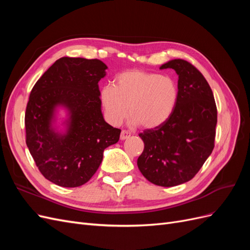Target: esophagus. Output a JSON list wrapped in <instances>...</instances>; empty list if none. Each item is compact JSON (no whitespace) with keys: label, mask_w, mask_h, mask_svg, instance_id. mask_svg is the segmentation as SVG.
I'll list each match as a JSON object with an SVG mask.
<instances>
[{"label":"esophagus","mask_w":250,"mask_h":250,"mask_svg":"<svg viewBox=\"0 0 250 250\" xmlns=\"http://www.w3.org/2000/svg\"><path fill=\"white\" fill-rule=\"evenodd\" d=\"M131 135V133L128 131V130H122L121 131V135H120V138H121V140H126V139H128Z\"/></svg>","instance_id":"1"}]
</instances>
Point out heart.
Returning a JSON list of instances; mask_svg holds the SVG:
<instances>
[{
    "mask_svg": "<svg viewBox=\"0 0 250 250\" xmlns=\"http://www.w3.org/2000/svg\"><path fill=\"white\" fill-rule=\"evenodd\" d=\"M177 98V84L171 77L139 70L119 74L113 85L100 89L104 116L112 125H120L129 113L133 124L160 126L171 116Z\"/></svg>",
    "mask_w": 250,
    "mask_h": 250,
    "instance_id": "heart-1",
    "label": "heart"
}]
</instances>
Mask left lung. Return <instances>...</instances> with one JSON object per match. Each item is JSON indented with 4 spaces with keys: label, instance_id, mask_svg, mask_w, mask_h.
<instances>
[{
    "label": "left lung",
    "instance_id": "1",
    "mask_svg": "<svg viewBox=\"0 0 250 250\" xmlns=\"http://www.w3.org/2000/svg\"><path fill=\"white\" fill-rule=\"evenodd\" d=\"M178 75V98L171 116L163 124L144 130L141 173L150 183L174 187L191 180L215 147L217 106L207 79L187 60L173 59L161 70Z\"/></svg>",
    "mask_w": 250,
    "mask_h": 250
}]
</instances>
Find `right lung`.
Instances as JSON below:
<instances>
[{"instance_id": "1", "label": "right lung", "mask_w": 250, "mask_h": 250, "mask_svg": "<svg viewBox=\"0 0 250 250\" xmlns=\"http://www.w3.org/2000/svg\"><path fill=\"white\" fill-rule=\"evenodd\" d=\"M106 64L99 59L62 57L36 81L25 113L26 144L44 178L76 188L93 177L103 151L120 139L121 129L105 122L98 82ZM69 110L68 131L51 129L55 108Z\"/></svg>"}]
</instances>
